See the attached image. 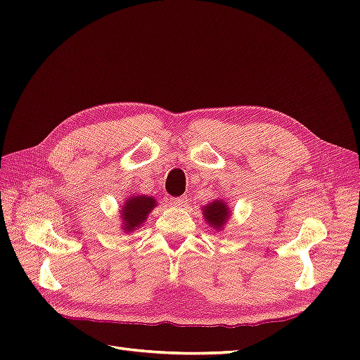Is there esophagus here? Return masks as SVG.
Wrapping results in <instances>:
<instances>
[{
    "label": "esophagus",
    "instance_id": "34e87169",
    "mask_svg": "<svg viewBox=\"0 0 360 360\" xmlns=\"http://www.w3.org/2000/svg\"><path fill=\"white\" fill-rule=\"evenodd\" d=\"M188 197L186 195H181V197H172L171 200H169V202H171V205H177V207H183V205H186L188 204Z\"/></svg>",
    "mask_w": 360,
    "mask_h": 360
}]
</instances>
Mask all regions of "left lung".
<instances>
[{"label":"left lung","mask_w":360,"mask_h":360,"mask_svg":"<svg viewBox=\"0 0 360 360\" xmlns=\"http://www.w3.org/2000/svg\"><path fill=\"white\" fill-rule=\"evenodd\" d=\"M202 210L207 222L214 228H221L228 221V216H230V212H228V207L224 201H213L212 204L205 205V209Z\"/></svg>","instance_id":"left-lung-1"}]
</instances>
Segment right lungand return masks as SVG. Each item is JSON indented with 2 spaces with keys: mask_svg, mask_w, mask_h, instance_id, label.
Masks as SVG:
<instances>
[{
  "mask_svg": "<svg viewBox=\"0 0 360 360\" xmlns=\"http://www.w3.org/2000/svg\"><path fill=\"white\" fill-rule=\"evenodd\" d=\"M156 205V201L146 195L134 197L126 201L122 209V217L124 219V231L130 233L146 221L147 214Z\"/></svg>",
  "mask_w": 360,
  "mask_h": 360,
  "instance_id": "1",
  "label": "right lung"
}]
</instances>
